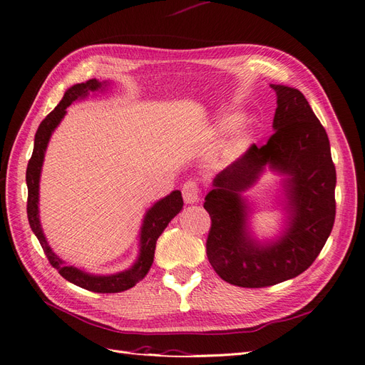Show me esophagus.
Instances as JSON below:
<instances>
[{
	"label": "esophagus",
	"instance_id": "obj_1",
	"mask_svg": "<svg viewBox=\"0 0 365 365\" xmlns=\"http://www.w3.org/2000/svg\"><path fill=\"white\" fill-rule=\"evenodd\" d=\"M182 197L185 204H196L200 201V187L195 181H187L182 185Z\"/></svg>",
	"mask_w": 365,
	"mask_h": 365
}]
</instances>
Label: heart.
<instances>
[{"instance_id":"heart-1","label":"heart","mask_w":365,"mask_h":365,"mask_svg":"<svg viewBox=\"0 0 365 365\" xmlns=\"http://www.w3.org/2000/svg\"><path fill=\"white\" fill-rule=\"evenodd\" d=\"M224 126H225V128H230V126H233V120H228V121H225V123H224Z\"/></svg>"}]
</instances>
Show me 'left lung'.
I'll return each mask as SVG.
<instances>
[{
	"label": "left lung",
	"mask_w": 365,
	"mask_h": 365,
	"mask_svg": "<svg viewBox=\"0 0 365 365\" xmlns=\"http://www.w3.org/2000/svg\"><path fill=\"white\" fill-rule=\"evenodd\" d=\"M271 88L277 96L274 134L220 170L204 202L212 217L208 262L220 279L240 288H264L304 272L335 222L336 172L326 129L297 88ZM267 170L282 176L279 204L285 220L274 238L259 240L250 228L253 205L245 192Z\"/></svg>",
	"instance_id": "1"
}]
</instances>
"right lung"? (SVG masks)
I'll use <instances>...</instances> for the list:
<instances>
[{
	"mask_svg": "<svg viewBox=\"0 0 365 365\" xmlns=\"http://www.w3.org/2000/svg\"><path fill=\"white\" fill-rule=\"evenodd\" d=\"M111 85L108 81H97L90 79L85 83H76L70 86L65 91L62 101L59 105L54 108L46 118L41 121V125L36 130L35 135V146H33L31 158L27 165L26 172V181L29 189V200H27V216L29 224L33 233L38 237L39 244L48 257L50 263L59 271L63 279H67L70 283L76 286H81L83 289L101 292V294H114L130 289L135 286L140 280L146 277L152 263H153V254H155L157 240L161 236L164 228L169 225L170 220L178 215L182 210V196L180 190H173L170 195L161 197L150 208L146 210L145 217L140 227L138 235V256L135 262L125 271L114 272V274H93L88 272L83 268H77L76 264L67 263L61 259L56 252L51 250L48 245V240L43 235V230L39 219V181H41V172L43 158H46V150L48 146V141L53 135L54 129L59 126L62 118L67 114V108L76 102L83 101L90 93L105 91L108 86Z\"/></svg>",
	"mask_w": 365,
	"mask_h": 365,
	"instance_id": "right-lung-1",
	"label": "right lung"
}]
</instances>
